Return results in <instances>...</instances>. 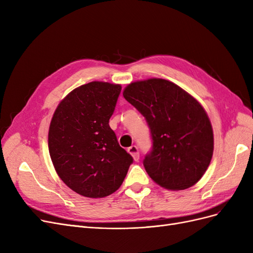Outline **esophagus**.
<instances>
[{"instance_id": "esophagus-1", "label": "esophagus", "mask_w": 253, "mask_h": 253, "mask_svg": "<svg viewBox=\"0 0 253 253\" xmlns=\"http://www.w3.org/2000/svg\"><path fill=\"white\" fill-rule=\"evenodd\" d=\"M127 152L133 156L135 162H138V159H139V151H138V148H137L136 145H131V147L127 148Z\"/></svg>"}]
</instances>
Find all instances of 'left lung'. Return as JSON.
<instances>
[{
    "instance_id": "obj_1",
    "label": "left lung",
    "mask_w": 253,
    "mask_h": 253,
    "mask_svg": "<svg viewBox=\"0 0 253 253\" xmlns=\"http://www.w3.org/2000/svg\"><path fill=\"white\" fill-rule=\"evenodd\" d=\"M126 100L148 122L152 151L144 169L157 185L185 190L200 180L213 155V131L201 103L165 79L136 81L125 88Z\"/></svg>"
}]
</instances>
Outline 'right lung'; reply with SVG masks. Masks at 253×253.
<instances>
[{"label":"right lung","instance_id":"add662e5","mask_svg":"<svg viewBox=\"0 0 253 253\" xmlns=\"http://www.w3.org/2000/svg\"><path fill=\"white\" fill-rule=\"evenodd\" d=\"M120 91L119 84H84L59 103L51 118L52 165L65 185L82 196L100 198L114 193L133 163L109 125Z\"/></svg>","mask_w":253,"mask_h":253}]
</instances>
